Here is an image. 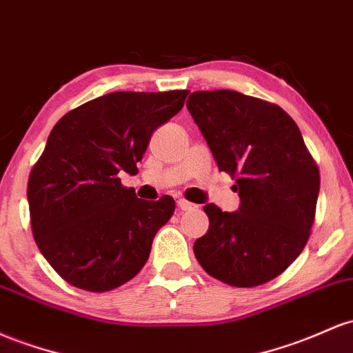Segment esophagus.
Returning <instances> with one entry per match:
<instances>
[{
  "instance_id": "1",
  "label": "esophagus",
  "mask_w": 353,
  "mask_h": 353,
  "mask_svg": "<svg viewBox=\"0 0 353 353\" xmlns=\"http://www.w3.org/2000/svg\"><path fill=\"white\" fill-rule=\"evenodd\" d=\"M177 208H179L181 211H192V209H196L197 206L196 204L189 203V201H185V199H179L177 201Z\"/></svg>"
}]
</instances>
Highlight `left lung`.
Segmentation results:
<instances>
[{
    "label": "left lung",
    "mask_w": 353,
    "mask_h": 353,
    "mask_svg": "<svg viewBox=\"0 0 353 353\" xmlns=\"http://www.w3.org/2000/svg\"><path fill=\"white\" fill-rule=\"evenodd\" d=\"M185 105L241 199L236 212L204 206L209 230L194 243L197 261L231 286L268 283L310 238L320 191L316 162L295 120L276 103L234 90H201Z\"/></svg>",
    "instance_id": "1"
}]
</instances>
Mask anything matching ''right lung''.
<instances>
[{"mask_svg":"<svg viewBox=\"0 0 353 353\" xmlns=\"http://www.w3.org/2000/svg\"><path fill=\"white\" fill-rule=\"evenodd\" d=\"M189 90L114 92L57 122L28 179L33 238L52 268L87 292H110L149 259L170 219V196L144 201L123 188L150 135L184 105Z\"/></svg>","mask_w":353,"mask_h":353,"instance_id":"add662e5","label":"right lung"}]
</instances>
